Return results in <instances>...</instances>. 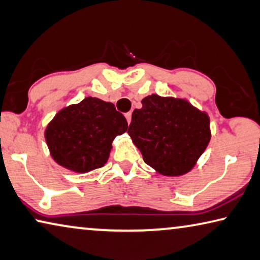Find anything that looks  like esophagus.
Here are the masks:
<instances>
[{
	"label": "esophagus",
	"mask_w": 260,
	"mask_h": 260,
	"mask_svg": "<svg viewBox=\"0 0 260 260\" xmlns=\"http://www.w3.org/2000/svg\"><path fill=\"white\" fill-rule=\"evenodd\" d=\"M125 117H126V119H127V122H131V119H132V113L131 112H127L126 114H125Z\"/></svg>",
	"instance_id": "obj_1"
}]
</instances>
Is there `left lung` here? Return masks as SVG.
<instances>
[{
    "label": "left lung",
    "mask_w": 260,
    "mask_h": 260,
    "mask_svg": "<svg viewBox=\"0 0 260 260\" xmlns=\"http://www.w3.org/2000/svg\"><path fill=\"white\" fill-rule=\"evenodd\" d=\"M133 111L128 134L148 166L164 176L194 167L211 140L209 118L185 100L151 94Z\"/></svg>",
    "instance_id": "obj_1"
}]
</instances>
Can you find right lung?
<instances>
[{
    "mask_svg": "<svg viewBox=\"0 0 260 260\" xmlns=\"http://www.w3.org/2000/svg\"><path fill=\"white\" fill-rule=\"evenodd\" d=\"M128 128L112 103L86 97L57 112L45 131L52 157L75 172L104 167L112 142Z\"/></svg>",
    "mask_w": 260,
    "mask_h": 260,
    "instance_id": "right-lung-1",
    "label": "right lung"
}]
</instances>
